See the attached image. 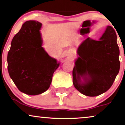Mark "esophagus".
Instances as JSON below:
<instances>
[{"instance_id":"34e87169","label":"esophagus","mask_w":125,"mask_h":125,"mask_svg":"<svg viewBox=\"0 0 125 125\" xmlns=\"http://www.w3.org/2000/svg\"><path fill=\"white\" fill-rule=\"evenodd\" d=\"M73 54H74V52L72 50H69V51H67L66 53L67 56L69 57V58H72V57H73Z\"/></svg>"}]
</instances>
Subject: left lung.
Masks as SVG:
<instances>
[{"mask_svg": "<svg viewBox=\"0 0 125 125\" xmlns=\"http://www.w3.org/2000/svg\"><path fill=\"white\" fill-rule=\"evenodd\" d=\"M77 53L79 57L72 72L74 87L87 96H96L109 89L120 69L119 48L114 29L107 26L99 41L87 38Z\"/></svg>", "mask_w": 125, "mask_h": 125, "instance_id": "obj_1", "label": "left lung"}]
</instances>
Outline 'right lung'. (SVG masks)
<instances>
[{
  "label": "right lung",
  "mask_w": 125,
  "mask_h": 125,
  "mask_svg": "<svg viewBox=\"0 0 125 125\" xmlns=\"http://www.w3.org/2000/svg\"><path fill=\"white\" fill-rule=\"evenodd\" d=\"M42 25L35 21L24 23L13 38L8 54L10 77L20 91L29 95L41 94L48 89L60 64L42 47Z\"/></svg>",
  "instance_id": "obj_1"
}]
</instances>
